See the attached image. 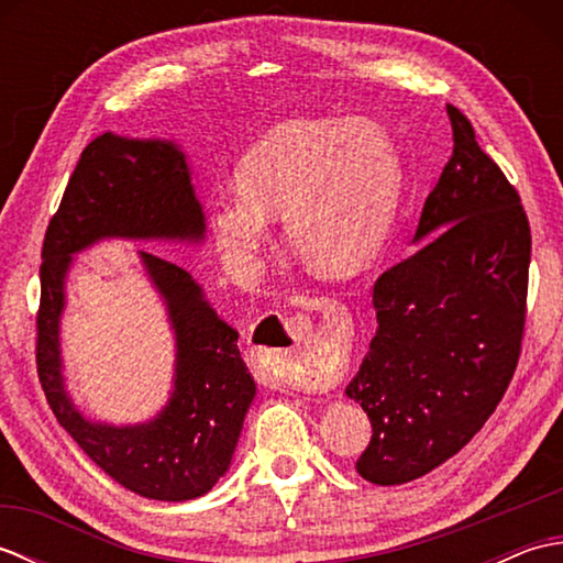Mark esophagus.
Listing matches in <instances>:
<instances>
[{"mask_svg": "<svg viewBox=\"0 0 563 563\" xmlns=\"http://www.w3.org/2000/svg\"><path fill=\"white\" fill-rule=\"evenodd\" d=\"M314 309H341L339 300L333 297H312L309 300ZM268 321H280L285 331V345L280 349V341H275L271 327L258 329V349L280 353L278 357V373L280 377L292 387L300 389H327L333 377V365L329 351L321 349V343L312 333V319L309 314L295 312V314H278L268 317ZM279 349L275 350L274 345Z\"/></svg>", "mask_w": 563, "mask_h": 563, "instance_id": "1", "label": "esophagus"}]
</instances>
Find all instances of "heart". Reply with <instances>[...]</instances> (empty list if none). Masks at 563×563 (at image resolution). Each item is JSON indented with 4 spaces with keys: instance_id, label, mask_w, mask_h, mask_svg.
Here are the masks:
<instances>
[{
    "instance_id": "heart-1",
    "label": "heart",
    "mask_w": 563,
    "mask_h": 563,
    "mask_svg": "<svg viewBox=\"0 0 563 563\" xmlns=\"http://www.w3.org/2000/svg\"><path fill=\"white\" fill-rule=\"evenodd\" d=\"M236 186L208 208L214 244L234 268H254L273 218H285L290 244L309 266L351 275L385 244L401 162L387 130L367 118H290L246 150Z\"/></svg>"
}]
</instances>
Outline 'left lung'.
<instances>
[{"instance_id": "obj_1", "label": "left lung", "mask_w": 563, "mask_h": 563, "mask_svg": "<svg viewBox=\"0 0 563 563\" xmlns=\"http://www.w3.org/2000/svg\"><path fill=\"white\" fill-rule=\"evenodd\" d=\"M452 157L426 198L411 256L375 283L377 333L345 394L373 438L363 479L435 470L479 433L518 367L532 234L516 186L448 103Z\"/></svg>"}]
</instances>
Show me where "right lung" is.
<instances>
[{"mask_svg": "<svg viewBox=\"0 0 563 563\" xmlns=\"http://www.w3.org/2000/svg\"><path fill=\"white\" fill-rule=\"evenodd\" d=\"M206 236L186 154L169 140L103 133L84 147L63 202L47 224L35 317V365L55 418L77 445L121 486L154 500H190L230 470L256 385L239 355V333L208 305L190 273L140 251L166 302L176 336L174 391L147 423L89 421L71 404L59 357V317L71 256L101 239Z\"/></svg>", "mask_w": 563, "mask_h": 563, "instance_id": "right-lung-1", "label": "right lung"}]
</instances>
